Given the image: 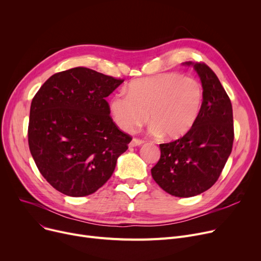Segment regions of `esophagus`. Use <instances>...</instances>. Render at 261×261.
Returning <instances> with one entry per match:
<instances>
[{"label":"esophagus","instance_id":"34e87169","mask_svg":"<svg viewBox=\"0 0 261 261\" xmlns=\"http://www.w3.org/2000/svg\"><path fill=\"white\" fill-rule=\"evenodd\" d=\"M143 143H144V141H143V140H140V139H133V140L130 142L129 146H130V147H135V146H140V145H142Z\"/></svg>","mask_w":261,"mask_h":261}]
</instances>
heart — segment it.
<instances>
[{
    "mask_svg": "<svg viewBox=\"0 0 261 261\" xmlns=\"http://www.w3.org/2000/svg\"><path fill=\"white\" fill-rule=\"evenodd\" d=\"M204 97L203 87L191 77L163 73L133 81L128 94L110 100V112L117 127L133 132L148 120L150 131L174 140L185 135L198 119Z\"/></svg>",
    "mask_w": 261,
    "mask_h": 261,
    "instance_id": "b5f03b06",
    "label": "heart"
}]
</instances>
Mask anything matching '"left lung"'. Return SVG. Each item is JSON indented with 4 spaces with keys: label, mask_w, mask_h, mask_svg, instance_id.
<instances>
[{
    "label": "left lung",
    "mask_w": 261,
    "mask_h": 261,
    "mask_svg": "<svg viewBox=\"0 0 261 261\" xmlns=\"http://www.w3.org/2000/svg\"><path fill=\"white\" fill-rule=\"evenodd\" d=\"M185 64L194 65L202 82L200 113L184 136L160 144L161 158L151 169L159 186L180 198L200 195L217 182L234 142L231 102L220 80L203 62Z\"/></svg>",
    "instance_id": "8db88e82"
}]
</instances>
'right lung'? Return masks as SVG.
<instances>
[{
  "label": "right lung",
  "instance_id": "1",
  "mask_svg": "<svg viewBox=\"0 0 261 261\" xmlns=\"http://www.w3.org/2000/svg\"><path fill=\"white\" fill-rule=\"evenodd\" d=\"M122 82L78 66L54 74L34 96L30 150L40 173L60 193H95L128 149L132 138L115 125L106 100Z\"/></svg>",
  "mask_w": 261,
  "mask_h": 261
}]
</instances>
